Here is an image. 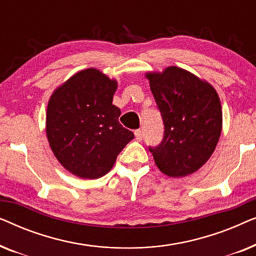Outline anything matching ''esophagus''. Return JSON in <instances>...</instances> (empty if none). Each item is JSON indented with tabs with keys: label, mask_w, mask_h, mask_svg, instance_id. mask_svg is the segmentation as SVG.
Here are the masks:
<instances>
[{
	"label": "esophagus",
	"mask_w": 256,
	"mask_h": 256,
	"mask_svg": "<svg viewBox=\"0 0 256 256\" xmlns=\"http://www.w3.org/2000/svg\"><path fill=\"white\" fill-rule=\"evenodd\" d=\"M135 138L138 141H141L142 138H143V132L141 129H138V130H135Z\"/></svg>",
	"instance_id": "1"
}]
</instances>
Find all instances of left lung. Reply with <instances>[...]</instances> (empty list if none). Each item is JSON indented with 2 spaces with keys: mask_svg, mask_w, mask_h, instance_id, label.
<instances>
[{
  "mask_svg": "<svg viewBox=\"0 0 256 256\" xmlns=\"http://www.w3.org/2000/svg\"><path fill=\"white\" fill-rule=\"evenodd\" d=\"M146 76L164 124L162 142L149 146L157 168L174 178L196 172L211 157L222 134L218 93L211 84L177 66Z\"/></svg>",
  "mask_w": 256,
  "mask_h": 256,
  "instance_id": "obj_1",
  "label": "left lung"
}]
</instances>
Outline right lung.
<instances>
[{
	"label": "right lung",
	"instance_id": "right-lung-1",
	"mask_svg": "<svg viewBox=\"0 0 256 256\" xmlns=\"http://www.w3.org/2000/svg\"><path fill=\"white\" fill-rule=\"evenodd\" d=\"M118 88L96 68L82 70L52 93L46 110V136L59 163L80 178L110 172L134 134L118 122L113 104Z\"/></svg>",
	"mask_w": 256,
	"mask_h": 256
}]
</instances>
